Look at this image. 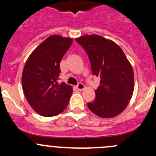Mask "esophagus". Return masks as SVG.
<instances>
[{
	"instance_id": "1",
	"label": "esophagus",
	"mask_w": 156,
	"mask_h": 156,
	"mask_svg": "<svg viewBox=\"0 0 156 156\" xmlns=\"http://www.w3.org/2000/svg\"><path fill=\"white\" fill-rule=\"evenodd\" d=\"M76 87H77V89L78 90H82L84 89V87H85V86H84V84H82V83H78V84H77Z\"/></svg>"
}]
</instances>
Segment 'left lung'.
<instances>
[{
  "instance_id": "8db88e82",
  "label": "left lung",
  "mask_w": 156,
  "mask_h": 156,
  "mask_svg": "<svg viewBox=\"0 0 156 156\" xmlns=\"http://www.w3.org/2000/svg\"><path fill=\"white\" fill-rule=\"evenodd\" d=\"M84 49L94 75L100 78L95 100L89 109L101 118H113L124 111L134 88L133 69L120 47L97 34L75 39Z\"/></svg>"
}]
</instances>
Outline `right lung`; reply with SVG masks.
<instances>
[{
	"mask_svg": "<svg viewBox=\"0 0 156 156\" xmlns=\"http://www.w3.org/2000/svg\"><path fill=\"white\" fill-rule=\"evenodd\" d=\"M72 43V38L50 36L31 53L25 64L23 92L30 106L41 115H56L68 106L72 87L58 80L61 59Z\"/></svg>",
	"mask_w": 156,
	"mask_h": 156,
	"instance_id": "obj_1",
	"label": "right lung"
}]
</instances>
